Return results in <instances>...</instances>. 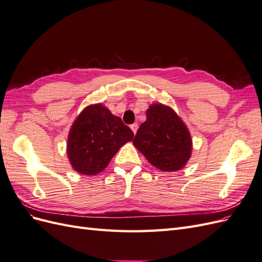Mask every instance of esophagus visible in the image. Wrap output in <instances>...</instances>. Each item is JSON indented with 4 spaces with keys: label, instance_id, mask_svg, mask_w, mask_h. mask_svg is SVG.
Instances as JSON below:
<instances>
[{
    "label": "esophagus",
    "instance_id": "34e87169",
    "mask_svg": "<svg viewBox=\"0 0 262 262\" xmlns=\"http://www.w3.org/2000/svg\"><path fill=\"white\" fill-rule=\"evenodd\" d=\"M130 128H131V130L133 131V133L136 134V133H137V131H138V123H133V124H131V125H130Z\"/></svg>",
    "mask_w": 262,
    "mask_h": 262
}]
</instances>
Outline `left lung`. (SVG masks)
Segmentation results:
<instances>
[{
	"mask_svg": "<svg viewBox=\"0 0 262 262\" xmlns=\"http://www.w3.org/2000/svg\"><path fill=\"white\" fill-rule=\"evenodd\" d=\"M133 144L158 169L175 171L186 165L191 155L192 141L185 123L167 106L154 104L146 112Z\"/></svg>",
	"mask_w": 262,
	"mask_h": 262,
	"instance_id": "obj_1",
	"label": "left lung"
}]
</instances>
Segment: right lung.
<instances>
[{
    "instance_id": "add662e5",
    "label": "right lung",
    "mask_w": 262,
    "mask_h": 262,
    "mask_svg": "<svg viewBox=\"0 0 262 262\" xmlns=\"http://www.w3.org/2000/svg\"><path fill=\"white\" fill-rule=\"evenodd\" d=\"M134 134L121 118L101 105L85 108L71 128L68 156L73 168L83 175H96Z\"/></svg>"
}]
</instances>
